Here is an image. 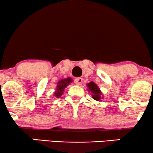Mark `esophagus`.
I'll return each mask as SVG.
<instances>
[{"instance_id":"esophagus-1","label":"esophagus","mask_w":153,"mask_h":153,"mask_svg":"<svg viewBox=\"0 0 153 153\" xmlns=\"http://www.w3.org/2000/svg\"><path fill=\"white\" fill-rule=\"evenodd\" d=\"M75 84L78 85H81L82 83V79L81 78H76L75 80Z\"/></svg>"}]
</instances>
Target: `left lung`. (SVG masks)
<instances>
[{
    "instance_id": "left-lung-1",
    "label": "left lung",
    "mask_w": 153,
    "mask_h": 153,
    "mask_svg": "<svg viewBox=\"0 0 153 153\" xmlns=\"http://www.w3.org/2000/svg\"><path fill=\"white\" fill-rule=\"evenodd\" d=\"M87 86H88V88L89 89V91L92 92V97L94 100H97V101H100V100H102V92L100 88H98V86L97 85V84L92 81L90 83H88Z\"/></svg>"
}]
</instances>
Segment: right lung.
I'll return each mask as SVG.
<instances>
[{
    "label": "right lung",
    "mask_w": 153,
    "mask_h": 153,
    "mask_svg": "<svg viewBox=\"0 0 153 153\" xmlns=\"http://www.w3.org/2000/svg\"><path fill=\"white\" fill-rule=\"evenodd\" d=\"M73 82L72 78L68 77V78H65V79H61V80H59L57 83L56 86V90L54 92L56 97H60L62 94H63V91H64L65 88L70 85L71 82Z\"/></svg>",
    "instance_id": "obj_1"
}]
</instances>
